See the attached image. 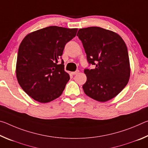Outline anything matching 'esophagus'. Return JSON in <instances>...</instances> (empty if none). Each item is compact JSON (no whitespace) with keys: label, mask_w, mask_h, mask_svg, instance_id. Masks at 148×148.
I'll return each mask as SVG.
<instances>
[{"label":"esophagus","mask_w":148,"mask_h":148,"mask_svg":"<svg viewBox=\"0 0 148 148\" xmlns=\"http://www.w3.org/2000/svg\"><path fill=\"white\" fill-rule=\"evenodd\" d=\"M78 72H79V71H76L75 72H71V73H72V74H73V75H76L77 73H78Z\"/></svg>","instance_id":"34e87169"}]
</instances>
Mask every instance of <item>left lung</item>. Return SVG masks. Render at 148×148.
Returning <instances> with one entry per match:
<instances>
[{
  "instance_id": "left-lung-1",
  "label": "left lung",
  "mask_w": 148,
  "mask_h": 148,
  "mask_svg": "<svg viewBox=\"0 0 148 148\" xmlns=\"http://www.w3.org/2000/svg\"><path fill=\"white\" fill-rule=\"evenodd\" d=\"M89 64L85 69L83 89L95 101L106 102L117 96L128 84L131 68L127 47L118 34L98 27L80 29L77 33Z\"/></svg>"
}]
</instances>
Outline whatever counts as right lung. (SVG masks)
Masks as SVG:
<instances>
[{
  "label": "right lung",
  "instance_id": "obj_1",
  "mask_svg": "<svg viewBox=\"0 0 148 148\" xmlns=\"http://www.w3.org/2000/svg\"><path fill=\"white\" fill-rule=\"evenodd\" d=\"M77 29L50 26L31 32L19 45L16 77L23 91L35 101L46 103L58 98L69 81L64 62L57 64L67 42Z\"/></svg>",
  "mask_w": 148,
  "mask_h": 148
}]
</instances>
